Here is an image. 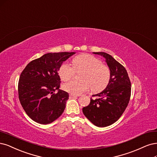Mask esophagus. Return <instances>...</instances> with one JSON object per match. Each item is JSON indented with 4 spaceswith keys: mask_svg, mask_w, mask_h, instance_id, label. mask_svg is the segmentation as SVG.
Returning a JSON list of instances; mask_svg holds the SVG:
<instances>
[{
    "mask_svg": "<svg viewBox=\"0 0 157 157\" xmlns=\"http://www.w3.org/2000/svg\"><path fill=\"white\" fill-rule=\"evenodd\" d=\"M78 95H73V94H70L69 95V98H75V97H77Z\"/></svg>",
    "mask_w": 157,
    "mask_h": 157,
    "instance_id": "34e87169",
    "label": "esophagus"
}]
</instances>
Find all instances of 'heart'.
Segmentation results:
<instances>
[{
  "label": "heart",
  "mask_w": 157,
  "mask_h": 157,
  "mask_svg": "<svg viewBox=\"0 0 157 157\" xmlns=\"http://www.w3.org/2000/svg\"><path fill=\"white\" fill-rule=\"evenodd\" d=\"M77 72L80 73V80H73L62 86L64 91L73 95H80L91 90L94 92H99L109 85L111 72L110 68L99 58L91 55H82L75 57L73 65L69 62L63 63L59 69L60 78L66 81L71 79Z\"/></svg>",
  "instance_id": "b5f03b06"
}]
</instances>
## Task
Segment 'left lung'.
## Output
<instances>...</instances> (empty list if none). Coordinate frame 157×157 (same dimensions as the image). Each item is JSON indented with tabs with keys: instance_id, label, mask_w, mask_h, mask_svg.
Returning <instances> with one entry per match:
<instances>
[{
	"instance_id": "1",
	"label": "left lung",
	"mask_w": 157,
	"mask_h": 157,
	"mask_svg": "<svg viewBox=\"0 0 157 157\" xmlns=\"http://www.w3.org/2000/svg\"><path fill=\"white\" fill-rule=\"evenodd\" d=\"M106 59L111 77L109 85L102 92L92 95L90 103L82 109L84 116L99 127L109 126L123 114L130 101L131 83L125 68L109 54L94 52Z\"/></svg>"
}]
</instances>
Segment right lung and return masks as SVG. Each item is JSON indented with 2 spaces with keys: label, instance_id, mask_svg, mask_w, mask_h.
<instances>
[{
  "label": "right lung",
  "instance_id": "obj_1",
  "mask_svg": "<svg viewBox=\"0 0 157 157\" xmlns=\"http://www.w3.org/2000/svg\"><path fill=\"white\" fill-rule=\"evenodd\" d=\"M75 52L47 53L27 64L21 73L18 94L21 105L32 120L46 124L60 117L66 108L69 94L59 89L58 70L63 62ZM58 90L55 94L54 91Z\"/></svg>",
  "mask_w": 157,
  "mask_h": 157
}]
</instances>
